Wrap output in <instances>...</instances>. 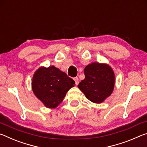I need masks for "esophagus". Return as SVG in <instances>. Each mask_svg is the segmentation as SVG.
Here are the masks:
<instances>
[{
  "mask_svg": "<svg viewBox=\"0 0 147 147\" xmlns=\"http://www.w3.org/2000/svg\"><path fill=\"white\" fill-rule=\"evenodd\" d=\"M74 82H75V84L76 86H78V84L79 83V80H78V77H74V78H73Z\"/></svg>",
  "mask_w": 147,
  "mask_h": 147,
  "instance_id": "1",
  "label": "esophagus"
}]
</instances>
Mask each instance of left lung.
I'll return each instance as SVG.
<instances>
[{
  "label": "left lung",
  "instance_id": "left-lung-1",
  "mask_svg": "<svg viewBox=\"0 0 147 147\" xmlns=\"http://www.w3.org/2000/svg\"><path fill=\"white\" fill-rule=\"evenodd\" d=\"M85 78L78 88L87 98L94 103H101L110 96L115 84V76L110 67L98 63L89 64L84 69Z\"/></svg>",
  "mask_w": 147,
  "mask_h": 147
}]
</instances>
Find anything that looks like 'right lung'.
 Listing matches in <instances>:
<instances>
[{
	"label": "right lung",
	"mask_w": 147,
	"mask_h": 147,
	"mask_svg": "<svg viewBox=\"0 0 147 147\" xmlns=\"http://www.w3.org/2000/svg\"><path fill=\"white\" fill-rule=\"evenodd\" d=\"M75 82L54 66L40 67L34 74L32 90L47 108H54L63 100Z\"/></svg>",
	"instance_id": "add662e5"
}]
</instances>
